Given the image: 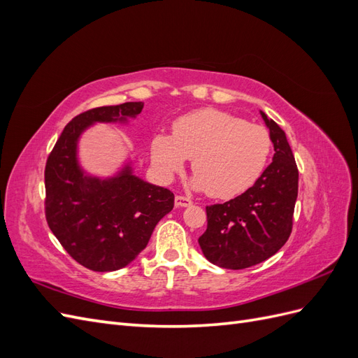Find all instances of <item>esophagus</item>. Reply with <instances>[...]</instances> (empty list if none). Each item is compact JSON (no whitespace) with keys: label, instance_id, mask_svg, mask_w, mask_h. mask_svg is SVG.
Here are the masks:
<instances>
[{"label":"esophagus","instance_id":"obj_1","mask_svg":"<svg viewBox=\"0 0 358 358\" xmlns=\"http://www.w3.org/2000/svg\"><path fill=\"white\" fill-rule=\"evenodd\" d=\"M175 204H176V208H188V206L192 204V201H191V199H188V197L176 196V197H175Z\"/></svg>","mask_w":358,"mask_h":358}]
</instances>
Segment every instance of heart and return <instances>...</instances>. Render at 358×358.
<instances>
[{
	"instance_id": "heart-1",
	"label": "heart",
	"mask_w": 358,
	"mask_h": 358,
	"mask_svg": "<svg viewBox=\"0 0 358 358\" xmlns=\"http://www.w3.org/2000/svg\"><path fill=\"white\" fill-rule=\"evenodd\" d=\"M272 152L267 128L218 109L183 115L173 133H159L150 143L154 166L171 179L192 158L194 188L215 199H233L262 178Z\"/></svg>"
}]
</instances>
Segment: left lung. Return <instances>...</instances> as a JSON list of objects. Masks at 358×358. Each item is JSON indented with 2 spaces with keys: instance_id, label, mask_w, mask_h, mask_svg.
<instances>
[{
  "instance_id": "left-lung-1",
  "label": "left lung",
  "mask_w": 358,
  "mask_h": 358,
  "mask_svg": "<svg viewBox=\"0 0 358 358\" xmlns=\"http://www.w3.org/2000/svg\"><path fill=\"white\" fill-rule=\"evenodd\" d=\"M275 148L273 161L254 185L222 204L206 206L208 229L199 237L212 264L241 270L263 263L292 230L299 170L284 129L262 112Z\"/></svg>"
}]
</instances>
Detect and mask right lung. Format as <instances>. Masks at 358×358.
I'll use <instances>...</instances> for the list:
<instances>
[{"label": "right lung", "instance_id": "right-lung-1", "mask_svg": "<svg viewBox=\"0 0 358 358\" xmlns=\"http://www.w3.org/2000/svg\"><path fill=\"white\" fill-rule=\"evenodd\" d=\"M142 101L86 110L64 128L46 161V221L62 248L83 267L113 272L128 266L146 248L158 221L175 206V196L134 176H86L78 161V142L95 122H127Z\"/></svg>", "mask_w": 358, "mask_h": 358}]
</instances>
